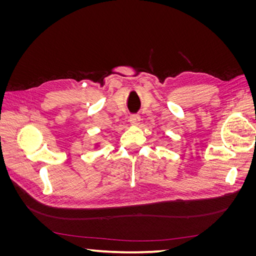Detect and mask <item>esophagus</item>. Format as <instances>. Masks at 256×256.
Returning <instances> with one entry per match:
<instances>
[{
  "label": "esophagus",
  "mask_w": 256,
  "mask_h": 256,
  "mask_svg": "<svg viewBox=\"0 0 256 256\" xmlns=\"http://www.w3.org/2000/svg\"><path fill=\"white\" fill-rule=\"evenodd\" d=\"M140 116H138V114H132L129 118V122H130V124L131 125H134V126H138V124H140Z\"/></svg>",
  "instance_id": "1"
}]
</instances>
